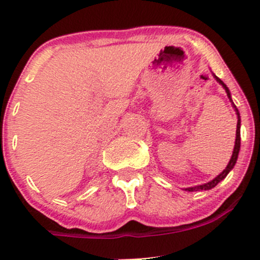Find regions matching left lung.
I'll return each instance as SVG.
<instances>
[{
	"mask_svg": "<svg viewBox=\"0 0 260 260\" xmlns=\"http://www.w3.org/2000/svg\"><path fill=\"white\" fill-rule=\"evenodd\" d=\"M215 79H216L217 81H219V83L221 84L222 86H224V89H225V90H226V94H228V96H229V98H230V91H229V89H228V86L225 85V84L222 83V81L220 80L219 78H217V77H215ZM230 101H232V98H230ZM235 109H237V108H235ZM237 113H238V109H237ZM238 117H239V113H238ZM239 149H240V118H238V124H237V138H235V146H234V151H233V156H232V158H230L229 164H228L226 169H225L224 171H222L221 174L219 175V176H216V177H215L214 180L210 181V182H208V183H204V185H200V186H196V187H188V188H186V190H187V191L210 190V188L215 187V186H216L217 183L220 182V181H221L222 179H225V177H226V175L229 174V172H230V170H232L233 167H234V165L237 164L238 154H239Z\"/></svg>",
	"mask_w": 260,
	"mask_h": 260,
	"instance_id": "left-lung-1",
	"label": "left lung"
}]
</instances>
